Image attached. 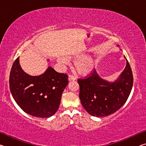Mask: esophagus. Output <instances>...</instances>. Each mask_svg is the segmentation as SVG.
<instances>
[{
    "instance_id": "34e87169",
    "label": "esophagus",
    "mask_w": 146,
    "mask_h": 146,
    "mask_svg": "<svg viewBox=\"0 0 146 146\" xmlns=\"http://www.w3.org/2000/svg\"><path fill=\"white\" fill-rule=\"evenodd\" d=\"M68 79H69V80H70H70H76V77L73 75H69Z\"/></svg>"
}]
</instances>
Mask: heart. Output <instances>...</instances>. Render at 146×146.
Wrapping results in <instances>:
<instances>
[{
    "instance_id": "1",
    "label": "heart",
    "mask_w": 146,
    "mask_h": 146,
    "mask_svg": "<svg viewBox=\"0 0 146 146\" xmlns=\"http://www.w3.org/2000/svg\"><path fill=\"white\" fill-rule=\"evenodd\" d=\"M60 62L62 63H68L67 59L62 58ZM74 68L78 73L81 75H86L93 70V60L90 56H84L76 60L74 63Z\"/></svg>"
}]
</instances>
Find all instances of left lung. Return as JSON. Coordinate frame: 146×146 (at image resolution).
<instances>
[{"label":"left lung","instance_id":"obj_1","mask_svg":"<svg viewBox=\"0 0 146 146\" xmlns=\"http://www.w3.org/2000/svg\"><path fill=\"white\" fill-rule=\"evenodd\" d=\"M77 81L80 86L79 97L84 108L93 117H102L114 113L126 102L132 90L133 76L126 59L124 70L115 82L104 80L95 70L87 77Z\"/></svg>","mask_w":146,"mask_h":146}]
</instances>
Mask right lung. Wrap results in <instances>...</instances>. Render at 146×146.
<instances>
[{"label": "right lung", "mask_w": 146, "mask_h": 146, "mask_svg": "<svg viewBox=\"0 0 146 146\" xmlns=\"http://www.w3.org/2000/svg\"><path fill=\"white\" fill-rule=\"evenodd\" d=\"M68 84L67 74L56 72L51 66L39 76L26 73L20 66L19 57L9 75V88L17 104L24 112L39 118L50 117L56 112Z\"/></svg>", "instance_id": "1"}]
</instances>
